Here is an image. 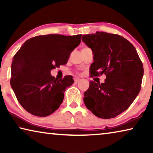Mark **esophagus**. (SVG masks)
Returning <instances> with one entry per match:
<instances>
[{
    "instance_id": "34e87169",
    "label": "esophagus",
    "mask_w": 153,
    "mask_h": 153,
    "mask_svg": "<svg viewBox=\"0 0 153 153\" xmlns=\"http://www.w3.org/2000/svg\"><path fill=\"white\" fill-rule=\"evenodd\" d=\"M80 81V79L79 78H77V77H76V78H74V82L76 83H77L79 82Z\"/></svg>"
}]
</instances>
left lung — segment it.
Listing matches in <instances>:
<instances>
[{
	"mask_svg": "<svg viewBox=\"0 0 153 153\" xmlns=\"http://www.w3.org/2000/svg\"><path fill=\"white\" fill-rule=\"evenodd\" d=\"M92 49L90 76L106 75L105 82H90L84 92L88 109L102 119L117 117L129 107L141 89L143 65L134 46L122 36L104 32L82 36Z\"/></svg>",
	"mask_w": 153,
	"mask_h": 153,
	"instance_id": "8db88e82",
	"label": "left lung"
}]
</instances>
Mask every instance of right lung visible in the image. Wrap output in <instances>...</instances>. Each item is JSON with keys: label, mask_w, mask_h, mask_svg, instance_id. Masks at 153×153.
I'll return each instance as SVG.
<instances>
[{"label": "right lung", "mask_w": 153, "mask_h": 153, "mask_svg": "<svg viewBox=\"0 0 153 153\" xmlns=\"http://www.w3.org/2000/svg\"><path fill=\"white\" fill-rule=\"evenodd\" d=\"M81 37L82 34L35 36L25 41L15 54L10 83L17 100L28 113L46 117L59 107L65 91L74 81L71 76L56 79L51 71L67 63Z\"/></svg>", "instance_id": "add662e5"}]
</instances>
